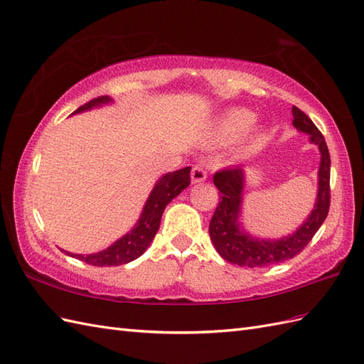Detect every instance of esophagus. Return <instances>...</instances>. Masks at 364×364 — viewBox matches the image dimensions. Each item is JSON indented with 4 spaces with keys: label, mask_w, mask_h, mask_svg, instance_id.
<instances>
[{
    "label": "esophagus",
    "mask_w": 364,
    "mask_h": 364,
    "mask_svg": "<svg viewBox=\"0 0 364 364\" xmlns=\"http://www.w3.org/2000/svg\"><path fill=\"white\" fill-rule=\"evenodd\" d=\"M191 178H192V183H195V184L206 181V178H208V171L204 169L203 164H195V166L192 167Z\"/></svg>",
    "instance_id": "esophagus-1"
}]
</instances>
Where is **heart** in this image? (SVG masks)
<instances>
[{
	"instance_id": "heart-1",
	"label": "heart",
	"mask_w": 364,
	"mask_h": 364,
	"mask_svg": "<svg viewBox=\"0 0 364 364\" xmlns=\"http://www.w3.org/2000/svg\"><path fill=\"white\" fill-rule=\"evenodd\" d=\"M254 121V115L250 114L249 110L245 109H232L229 112H226L218 121L217 126V141L220 143H226L230 141V139L237 138L245 129L249 127V124ZM259 139V135H255L252 138V141L247 146L249 149H252L257 146Z\"/></svg>"
}]
</instances>
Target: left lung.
<instances>
[{"mask_svg":"<svg viewBox=\"0 0 364 364\" xmlns=\"http://www.w3.org/2000/svg\"><path fill=\"white\" fill-rule=\"evenodd\" d=\"M292 115L294 127L309 135V141L318 146L321 154L315 206L292 235L279 240H259L249 235L240 223L245 189L243 167L237 166L218 171L213 175V184L221 193V201L209 223V235L217 252L229 263L246 267H264L291 259L307 246L328 217L331 206V156L328 144L323 134L304 112L294 106Z\"/></svg>","mask_w":364,"mask_h":364,"instance_id":"8db88e82","label":"left lung"}]
</instances>
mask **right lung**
<instances>
[{"label": "right lung", "mask_w": 364, "mask_h": 364, "mask_svg": "<svg viewBox=\"0 0 364 364\" xmlns=\"http://www.w3.org/2000/svg\"><path fill=\"white\" fill-rule=\"evenodd\" d=\"M112 98L105 95L93 98L86 105L78 107L73 114H80V112L89 110L92 107H98L102 105H107ZM72 114V115H73ZM191 184V167H184V169L169 172L163 175L160 180L156 181L155 188L152 189L151 195L144 204L141 215L136 221L134 229L117 240L114 245L109 246L107 249L101 250L98 254H90V255H78V254H70L63 250L64 254L78 258L81 262H85L92 266H119L134 262L135 258L144 254V250L152 243L154 237L156 235L158 228H160L161 215L166 209L167 204H169L176 195H180L181 191H184Z\"/></svg>", "instance_id": "right-lung-1"}]
</instances>
